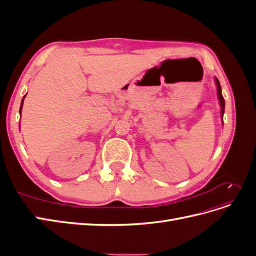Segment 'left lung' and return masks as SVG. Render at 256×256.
<instances>
[{
    "label": "left lung",
    "instance_id": "obj_1",
    "mask_svg": "<svg viewBox=\"0 0 256 256\" xmlns=\"http://www.w3.org/2000/svg\"><path fill=\"white\" fill-rule=\"evenodd\" d=\"M216 88H218V97L220 100V106H221V116L223 118V114H224V108H226V102H224V98L222 96V92H221V86H220V82L219 80L216 78Z\"/></svg>",
    "mask_w": 256,
    "mask_h": 256
}]
</instances>
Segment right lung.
I'll list each match as a JSON object with an SVG mask.
<instances>
[{
  "label": "right lung",
  "instance_id": "add662e5",
  "mask_svg": "<svg viewBox=\"0 0 256 256\" xmlns=\"http://www.w3.org/2000/svg\"><path fill=\"white\" fill-rule=\"evenodd\" d=\"M24 98V97H23ZM22 104H23V99H22V102H21V106H20V113H21V108H22Z\"/></svg>",
  "mask_w": 256,
  "mask_h": 256
}]
</instances>
